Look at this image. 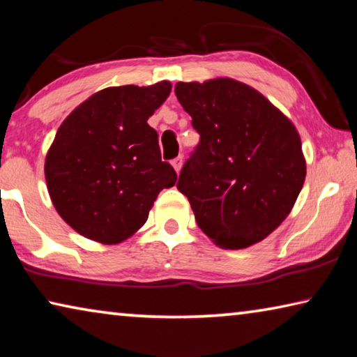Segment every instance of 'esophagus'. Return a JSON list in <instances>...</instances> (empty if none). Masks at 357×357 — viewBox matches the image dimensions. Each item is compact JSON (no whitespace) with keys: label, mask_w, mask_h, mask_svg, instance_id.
Masks as SVG:
<instances>
[{"label":"esophagus","mask_w":357,"mask_h":357,"mask_svg":"<svg viewBox=\"0 0 357 357\" xmlns=\"http://www.w3.org/2000/svg\"><path fill=\"white\" fill-rule=\"evenodd\" d=\"M183 155H178L176 159H173L172 160V165H173V168L174 170H176V173H179L181 172V168H183Z\"/></svg>","instance_id":"obj_1"}]
</instances>
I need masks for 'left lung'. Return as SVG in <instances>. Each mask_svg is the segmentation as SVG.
Wrapping results in <instances>:
<instances>
[{
	"instance_id": "left-lung-1",
	"label": "left lung",
	"mask_w": 357,
	"mask_h": 357,
	"mask_svg": "<svg viewBox=\"0 0 357 357\" xmlns=\"http://www.w3.org/2000/svg\"><path fill=\"white\" fill-rule=\"evenodd\" d=\"M174 94L200 134L176 184L198 227L222 249L259 243L287 219L304 185L294 124L233 78L179 82Z\"/></svg>"
}]
</instances>
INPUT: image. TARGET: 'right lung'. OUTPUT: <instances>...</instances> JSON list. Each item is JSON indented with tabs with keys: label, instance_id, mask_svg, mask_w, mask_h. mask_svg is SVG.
Instances as JSON below:
<instances>
[{
	"label": "right lung",
	"instance_id": "add662e5",
	"mask_svg": "<svg viewBox=\"0 0 357 357\" xmlns=\"http://www.w3.org/2000/svg\"><path fill=\"white\" fill-rule=\"evenodd\" d=\"M170 91V82L105 88L59 126L45 181L58 214L82 236L123 243L148 220L159 192L176 183L148 124Z\"/></svg>",
	"mask_w": 357,
	"mask_h": 357
}]
</instances>
